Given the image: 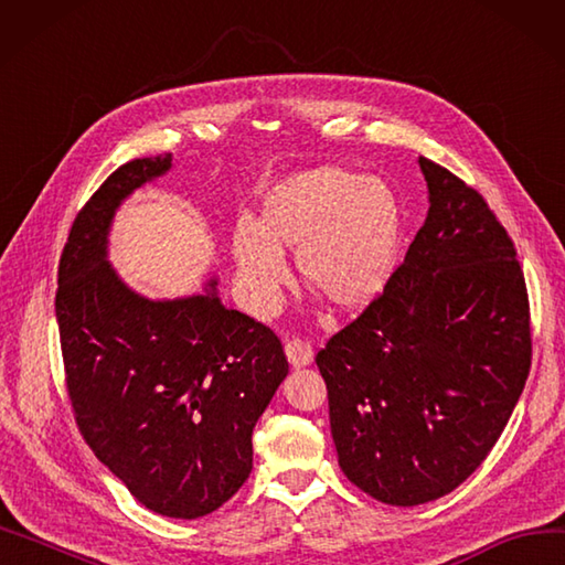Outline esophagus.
<instances>
[{
	"label": "esophagus",
	"mask_w": 565,
	"mask_h": 565,
	"mask_svg": "<svg viewBox=\"0 0 565 565\" xmlns=\"http://www.w3.org/2000/svg\"><path fill=\"white\" fill-rule=\"evenodd\" d=\"M285 354H287V361L292 369H303V365H309L313 361L311 344L303 340H297V338L285 342Z\"/></svg>",
	"instance_id": "1"
}]
</instances>
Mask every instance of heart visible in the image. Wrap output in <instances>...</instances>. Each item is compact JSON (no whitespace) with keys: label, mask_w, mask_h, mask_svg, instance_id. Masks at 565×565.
<instances>
[{"label":"heart","mask_w":565,"mask_h":565,"mask_svg":"<svg viewBox=\"0 0 565 565\" xmlns=\"http://www.w3.org/2000/svg\"><path fill=\"white\" fill-rule=\"evenodd\" d=\"M282 252L297 254L303 285L334 309H363L383 292L399 252V206L375 178L323 166L273 188L262 221H239L233 254L254 313L276 307L287 280Z\"/></svg>","instance_id":"1"}]
</instances>
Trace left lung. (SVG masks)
I'll return each instance as SVG.
<instances>
[{
    "label": "left lung",
    "mask_w": 565,
    "mask_h": 565,
    "mask_svg": "<svg viewBox=\"0 0 565 565\" xmlns=\"http://www.w3.org/2000/svg\"><path fill=\"white\" fill-rule=\"evenodd\" d=\"M428 218L383 295L316 354L340 468L392 507L456 490L497 445L530 373L515 247L472 190L420 157Z\"/></svg>",
    "instance_id": "1"
}]
</instances>
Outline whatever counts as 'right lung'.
<instances>
[{
  "mask_svg": "<svg viewBox=\"0 0 565 565\" xmlns=\"http://www.w3.org/2000/svg\"><path fill=\"white\" fill-rule=\"evenodd\" d=\"M171 154L116 169L73 221L56 320L81 435L149 511L202 518L252 472V430L287 375L278 334L204 295L147 299L106 262L116 209L171 171Z\"/></svg>",
  "mask_w": 565,
  "mask_h": 565,
  "instance_id": "obj_1",
  "label": "right lung"
}]
</instances>
